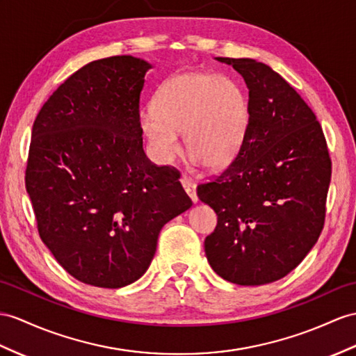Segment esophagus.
Masks as SVG:
<instances>
[{
  "label": "esophagus",
  "mask_w": 356,
  "mask_h": 356,
  "mask_svg": "<svg viewBox=\"0 0 356 356\" xmlns=\"http://www.w3.org/2000/svg\"><path fill=\"white\" fill-rule=\"evenodd\" d=\"M181 184H183L184 192L187 193V196L192 199V202L196 204L197 202V195H196V184L193 183L192 179H188L186 177L181 178Z\"/></svg>",
  "instance_id": "esophagus-1"
}]
</instances>
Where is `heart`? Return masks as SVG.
<instances>
[{
  "label": "heart",
  "mask_w": 356,
  "mask_h": 356,
  "mask_svg": "<svg viewBox=\"0 0 356 356\" xmlns=\"http://www.w3.org/2000/svg\"><path fill=\"white\" fill-rule=\"evenodd\" d=\"M249 107L243 88L227 75L188 72L169 78L154 108L138 113V129L154 160L169 164L179 152V133L195 164L220 168L232 160L246 133Z\"/></svg>",
  "instance_id": "1"
}]
</instances>
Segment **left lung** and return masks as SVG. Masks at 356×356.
Instances as JSON below:
<instances>
[{
  "label": "left lung",
  "instance_id": "8db88e82",
  "mask_svg": "<svg viewBox=\"0 0 356 356\" xmlns=\"http://www.w3.org/2000/svg\"><path fill=\"white\" fill-rule=\"evenodd\" d=\"M218 60L243 76L249 120L234 161L197 186L218 214L205 255L220 278L264 285L289 275L317 243L331 159L313 110L278 72L254 58Z\"/></svg>",
  "mask_w": 356,
  "mask_h": 356
}]
</instances>
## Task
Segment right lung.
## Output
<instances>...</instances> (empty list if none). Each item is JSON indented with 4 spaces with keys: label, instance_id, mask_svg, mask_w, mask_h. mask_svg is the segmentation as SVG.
<instances>
[{
    "label": "right lung",
    "instance_id": "right-lung-1",
    "mask_svg": "<svg viewBox=\"0 0 356 356\" xmlns=\"http://www.w3.org/2000/svg\"><path fill=\"white\" fill-rule=\"evenodd\" d=\"M152 65L133 56L72 74L34 120L25 187L39 236L75 280L120 289L145 275L161 228L192 201L143 151L138 102Z\"/></svg>",
    "mask_w": 356,
    "mask_h": 356
}]
</instances>
